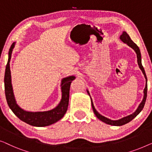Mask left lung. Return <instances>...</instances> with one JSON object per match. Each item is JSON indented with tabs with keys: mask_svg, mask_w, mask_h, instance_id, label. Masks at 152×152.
<instances>
[{
	"mask_svg": "<svg viewBox=\"0 0 152 152\" xmlns=\"http://www.w3.org/2000/svg\"><path fill=\"white\" fill-rule=\"evenodd\" d=\"M120 39H121L123 42L127 44L129 47H131V48L136 52V56H137V61H138V66H139L140 69H141V71L142 72L143 74H144L145 78V79H146V84H145V87L144 89V96H143V99L142 100V102L140 103L139 106H138V107L137 108V110H136V112L133 113V114L131 115H129V116L124 117V118H121V119L117 120V121H113V120H110L107 118H106V117L102 116V115H100L99 113L97 112L96 110L95 109L92 100H91V106H92L93 111H94V112L97 118L99 120H100L101 121L104 122V123L108 124V125H114V126L123 125H125V124L128 123L129 122L131 121L132 120H133L134 118H135V117L137 116L138 114H139L141 111H142L143 107H144L145 101H146L147 92V76H146V74H145L144 68H143L142 65V63H141V54H140V51L139 48L137 46V45H136V43H134V42L132 41L131 38L129 37V36L128 35L127 33L126 32V31H123V34H122V35H121V36H120ZM87 93H88V94L89 95V91L87 90Z\"/></svg>",
	"mask_w": 152,
	"mask_h": 152,
	"instance_id": "obj_1",
	"label": "left lung"
}]
</instances>
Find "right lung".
I'll list each match as a JSON object with an SVG mask.
<instances>
[{
    "label": "right lung",
    "mask_w": 152,
    "mask_h": 152,
    "mask_svg": "<svg viewBox=\"0 0 152 152\" xmlns=\"http://www.w3.org/2000/svg\"><path fill=\"white\" fill-rule=\"evenodd\" d=\"M14 45L15 42L12 45L11 48L10 49L9 58H8L7 64L6 65L5 78H4L5 96L8 105L14 112V114L19 119L30 125L35 126V127H45V126H49L56 123L57 121L63 118L67 112L68 104H69L70 85H71L72 81L74 80L76 77L70 76L62 79V98L56 107L52 110L46 111V112H32L25 111L17 104L12 85L10 62Z\"/></svg>",
    "instance_id": "add662e5"
}]
</instances>
